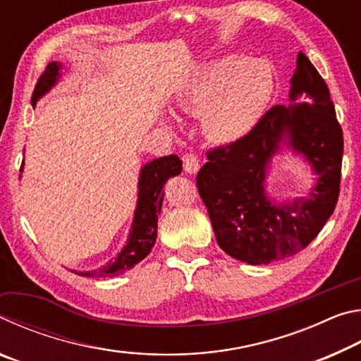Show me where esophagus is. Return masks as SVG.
Listing matches in <instances>:
<instances>
[{"label":"esophagus","mask_w":361,"mask_h":361,"mask_svg":"<svg viewBox=\"0 0 361 361\" xmlns=\"http://www.w3.org/2000/svg\"><path fill=\"white\" fill-rule=\"evenodd\" d=\"M181 161H183V169H185V172L195 173L199 170V157L195 156V152L192 151L185 152V154L181 156Z\"/></svg>","instance_id":"1"}]
</instances>
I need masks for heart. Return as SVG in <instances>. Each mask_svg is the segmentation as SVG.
<instances>
[{
  "label": "heart",
  "instance_id": "obj_1",
  "mask_svg": "<svg viewBox=\"0 0 361 361\" xmlns=\"http://www.w3.org/2000/svg\"><path fill=\"white\" fill-rule=\"evenodd\" d=\"M274 94L271 66L262 60L229 56L205 65L183 95L181 105L204 113L205 133L229 143L253 129Z\"/></svg>",
  "mask_w": 361,
  "mask_h": 361
}]
</instances>
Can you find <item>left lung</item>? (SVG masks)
<instances>
[{
    "label": "left lung",
    "instance_id": "obj_1",
    "mask_svg": "<svg viewBox=\"0 0 361 361\" xmlns=\"http://www.w3.org/2000/svg\"><path fill=\"white\" fill-rule=\"evenodd\" d=\"M302 94L310 102L274 105L247 135L207 151L209 162L195 178L218 245L248 264H269L301 252L338 204L344 137L326 82L299 52L290 99ZM283 136L310 159L321 178L309 201L279 207L265 197L262 185L268 159Z\"/></svg>",
    "mask_w": 361,
    "mask_h": 361
}]
</instances>
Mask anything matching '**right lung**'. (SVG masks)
<instances>
[{
	"mask_svg": "<svg viewBox=\"0 0 361 361\" xmlns=\"http://www.w3.org/2000/svg\"><path fill=\"white\" fill-rule=\"evenodd\" d=\"M60 65L52 62L46 66L42 71L38 82L35 85L32 103L35 105L36 100L42 94H46L49 89L56 84L59 78ZM181 161L178 156H166L156 159L142 169L138 181V204L135 212V219H133L132 234L129 243L124 250L116 256L109 264L99 269L94 272H75L82 277H105V276H119V274L129 271L137 262L142 261L145 256L154 247L157 237V216L161 213L164 191L162 188L169 178L181 172Z\"/></svg>",
	"mask_w": 361,
	"mask_h": 361,
	"instance_id": "add662e5",
	"label": "right lung"
}]
</instances>
